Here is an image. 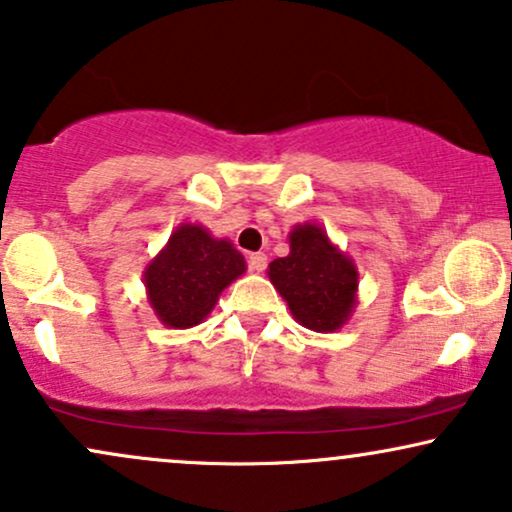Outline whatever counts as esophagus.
<instances>
[{
	"instance_id": "esophagus-1",
	"label": "esophagus",
	"mask_w": 512,
	"mask_h": 512,
	"mask_svg": "<svg viewBox=\"0 0 512 512\" xmlns=\"http://www.w3.org/2000/svg\"><path fill=\"white\" fill-rule=\"evenodd\" d=\"M248 269L257 274L264 272V269H267V255H264V252H252L248 257Z\"/></svg>"
}]
</instances>
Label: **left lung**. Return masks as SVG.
I'll return each mask as SVG.
<instances>
[{"label":"left lung","mask_w":512,"mask_h":512,"mask_svg":"<svg viewBox=\"0 0 512 512\" xmlns=\"http://www.w3.org/2000/svg\"><path fill=\"white\" fill-rule=\"evenodd\" d=\"M269 279L293 317L312 331H336L355 305V264L317 224L295 226L291 252L269 264Z\"/></svg>","instance_id":"left-lung-1"}]
</instances>
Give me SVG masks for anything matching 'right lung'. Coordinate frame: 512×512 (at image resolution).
Returning a JSON list of instances; mask_svg holds the SVG:
<instances>
[{
	"mask_svg": "<svg viewBox=\"0 0 512 512\" xmlns=\"http://www.w3.org/2000/svg\"><path fill=\"white\" fill-rule=\"evenodd\" d=\"M243 272V255L229 240L183 224L147 267L145 286L157 317L166 326L188 329L212 312L219 293Z\"/></svg>",
	"mask_w": 512,
	"mask_h": 512,
	"instance_id": "1",
	"label": "right lung"
}]
</instances>
